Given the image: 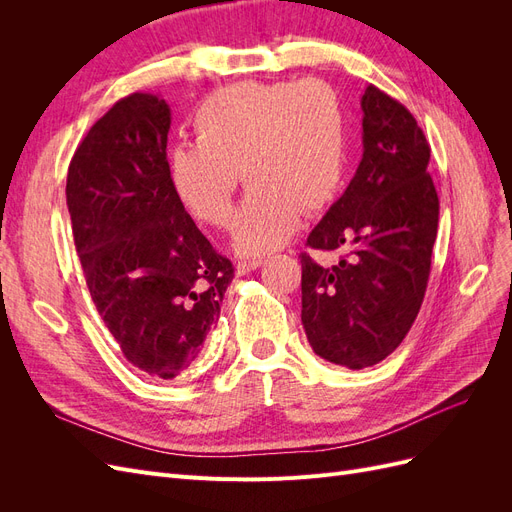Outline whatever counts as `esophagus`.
<instances>
[{
  "instance_id": "1",
  "label": "esophagus",
  "mask_w": 512,
  "mask_h": 512,
  "mask_svg": "<svg viewBox=\"0 0 512 512\" xmlns=\"http://www.w3.org/2000/svg\"><path fill=\"white\" fill-rule=\"evenodd\" d=\"M260 265H262V260H260V258H254V260H241L239 265H237V275H245V273H250V271L258 269Z\"/></svg>"
}]
</instances>
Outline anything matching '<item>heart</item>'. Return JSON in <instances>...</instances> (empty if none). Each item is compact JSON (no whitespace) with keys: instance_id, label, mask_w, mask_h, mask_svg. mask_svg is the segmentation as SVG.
Returning <instances> with one entry per match:
<instances>
[{"instance_id":"obj_1","label":"heart","mask_w":512,"mask_h":512,"mask_svg":"<svg viewBox=\"0 0 512 512\" xmlns=\"http://www.w3.org/2000/svg\"><path fill=\"white\" fill-rule=\"evenodd\" d=\"M196 143L170 151V185L196 220L224 228L239 173L250 188L235 226L241 254L282 247L301 213L327 209L348 156L344 104L324 81H241L213 91L194 113Z\"/></svg>"}]
</instances>
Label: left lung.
Listing matches in <instances>:
<instances>
[{
    "label": "left lung",
    "instance_id": "left-lung-1",
    "mask_svg": "<svg viewBox=\"0 0 512 512\" xmlns=\"http://www.w3.org/2000/svg\"><path fill=\"white\" fill-rule=\"evenodd\" d=\"M363 158L307 245L342 252L320 267L301 254V322L324 361L363 369L386 359L421 309L440 200L429 143L404 104L369 85L361 98Z\"/></svg>",
    "mask_w": 512,
    "mask_h": 512
}]
</instances>
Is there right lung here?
Instances as JSON below:
<instances>
[{"label": "right lung", "instance_id": "right-lung-1", "mask_svg": "<svg viewBox=\"0 0 512 512\" xmlns=\"http://www.w3.org/2000/svg\"><path fill=\"white\" fill-rule=\"evenodd\" d=\"M170 108L121 98L76 147L66 203L91 299L123 356L156 380L196 359L235 277L168 175Z\"/></svg>", "mask_w": 512, "mask_h": 512}]
</instances>
